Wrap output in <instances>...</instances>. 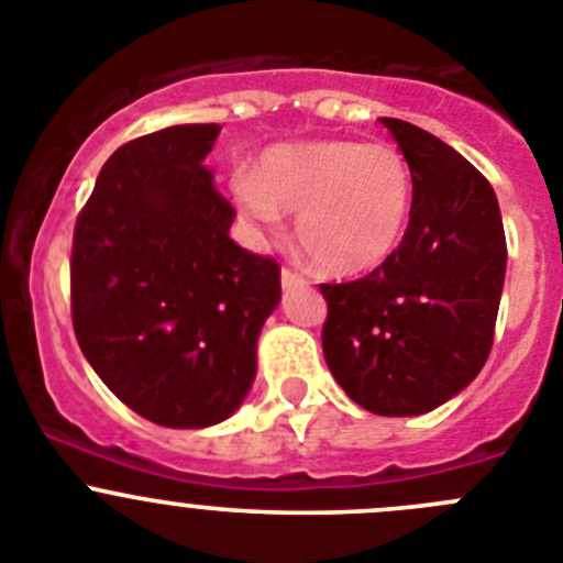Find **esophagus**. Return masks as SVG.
Wrapping results in <instances>:
<instances>
[{
	"label": "esophagus",
	"mask_w": 563,
	"mask_h": 563,
	"mask_svg": "<svg viewBox=\"0 0 563 563\" xmlns=\"http://www.w3.org/2000/svg\"><path fill=\"white\" fill-rule=\"evenodd\" d=\"M307 285V278L303 276H298V273H292V271H282V287H303Z\"/></svg>",
	"instance_id": "esophagus-1"
}]
</instances>
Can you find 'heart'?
<instances>
[{
	"label": "heart",
	"mask_w": 563,
	"mask_h": 563,
	"mask_svg": "<svg viewBox=\"0 0 563 563\" xmlns=\"http://www.w3.org/2000/svg\"><path fill=\"white\" fill-rule=\"evenodd\" d=\"M234 198L265 225L298 211L303 254L334 276H360L396 254L410 223L412 178L394 144L316 139L271 147L256 175H236Z\"/></svg>",
	"instance_id": "heart-1"
}]
</instances>
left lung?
<instances>
[{"label":"left lung","instance_id":"obj_1","mask_svg":"<svg viewBox=\"0 0 563 563\" xmlns=\"http://www.w3.org/2000/svg\"><path fill=\"white\" fill-rule=\"evenodd\" d=\"M379 122L410 167V223L368 276L321 285L323 357L368 412L421 416L486 365L508 247L492 184L455 147L405 120Z\"/></svg>","mask_w":563,"mask_h":563}]
</instances>
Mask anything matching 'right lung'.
<instances>
[{
  "label": "right lung",
  "instance_id": "add662e5",
  "mask_svg": "<svg viewBox=\"0 0 563 563\" xmlns=\"http://www.w3.org/2000/svg\"><path fill=\"white\" fill-rule=\"evenodd\" d=\"M220 125H173L100 169L71 245L77 343L113 396L153 424L203 430L240 410L282 273L229 236L206 167Z\"/></svg>",
  "mask_w": 563,
  "mask_h": 563
}]
</instances>
